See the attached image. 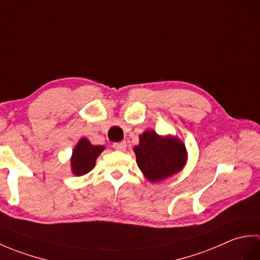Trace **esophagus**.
<instances>
[{"label": "esophagus", "mask_w": 260, "mask_h": 260, "mask_svg": "<svg viewBox=\"0 0 260 260\" xmlns=\"http://www.w3.org/2000/svg\"><path fill=\"white\" fill-rule=\"evenodd\" d=\"M113 146H114L115 150H117V151H125V148H126V142H125V141H121V142L114 143Z\"/></svg>", "instance_id": "34e87169"}]
</instances>
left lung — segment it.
I'll return each mask as SVG.
<instances>
[{
    "label": "left lung",
    "mask_w": 260,
    "mask_h": 260,
    "mask_svg": "<svg viewBox=\"0 0 260 260\" xmlns=\"http://www.w3.org/2000/svg\"><path fill=\"white\" fill-rule=\"evenodd\" d=\"M136 162L147 180L157 182L178 173L186 161L183 143L173 137H162L154 131L140 136V144L134 147Z\"/></svg>",
    "instance_id": "1"
}]
</instances>
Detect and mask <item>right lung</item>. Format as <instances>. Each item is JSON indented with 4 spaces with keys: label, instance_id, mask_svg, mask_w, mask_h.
Here are the masks:
<instances>
[{
    "label": "right lung",
    "instance_id": "obj_1",
    "mask_svg": "<svg viewBox=\"0 0 260 260\" xmlns=\"http://www.w3.org/2000/svg\"><path fill=\"white\" fill-rule=\"evenodd\" d=\"M103 150L104 146L91 145L88 140L81 139L75 147L73 157H71V170L74 174L80 176L91 171Z\"/></svg>",
    "mask_w": 260,
    "mask_h": 260
}]
</instances>
